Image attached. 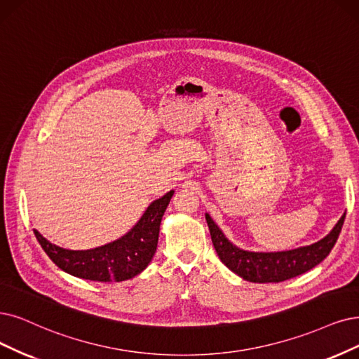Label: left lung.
Returning a JSON list of instances; mask_svg holds the SVG:
<instances>
[{
	"instance_id": "obj_1",
	"label": "left lung",
	"mask_w": 359,
	"mask_h": 359,
	"mask_svg": "<svg viewBox=\"0 0 359 359\" xmlns=\"http://www.w3.org/2000/svg\"><path fill=\"white\" fill-rule=\"evenodd\" d=\"M344 216L346 213L340 217L333 231L321 241L288 251H276V253H257V251L238 248L223 235L220 228L207 213L205 220L211 241H213L217 256L224 266L244 278L245 281L264 284L290 280V278L302 275L320 264L333 250L340 235Z\"/></svg>"
}]
</instances>
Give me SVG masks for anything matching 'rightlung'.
<instances>
[{
  "instance_id": "1",
  "label": "right lung",
  "mask_w": 359,
  "mask_h": 359,
  "mask_svg": "<svg viewBox=\"0 0 359 359\" xmlns=\"http://www.w3.org/2000/svg\"><path fill=\"white\" fill-rule=\"evenodd\" d=\"M175 191L151 203L140 220L124 236L90 250H66L35 232L47 256L66 273L99 283H119L139 275L151 263L158 244L159 224Z\"/></svg>"
}]
</instances>
